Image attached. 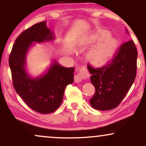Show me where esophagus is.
<instances>
[{
  "instance_id": "esophagus-1",
  "label": "esophagus",
  "mask_w": 146,
  "mask_h": 146,
  "mask_svg": "<svg viewBox=\"0 0 146 146\" xmlns=\"http://www.w3.org/2000/svg\"><path fill=\"white\" fill-rule=\"evenodd\" d=\"M90 76V73L88 72L86 66H83L80 68V71L74 77V80L76 83H80L84 79L88 78Z\"/></svg>"
}]
</instances>
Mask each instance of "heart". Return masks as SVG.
Returning a JSON list of instances; mask_svg holds the SVG:
<instances>
[{
  "instance_id": "1",
  "label": "heart",
  "mask_w": 146,
  "mask_h": 146,
  "mask_svg": "<svg viewBox=\"0 0 146 146\" xmlns=\"http://www.w3.org/2000/svg\"><path fill=\"white\" fill-rule=\"evenodd\" d=\"M116 45L115 40L107 38L90 52L89 59L97 64L104 63L115 51Z\"/></svg>"
}]
</instances>
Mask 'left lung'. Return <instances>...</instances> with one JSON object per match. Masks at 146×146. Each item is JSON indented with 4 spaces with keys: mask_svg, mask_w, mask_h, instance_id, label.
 Here are the masks:
<instances>
[{
    "mask_svg": "<svg viewBox=\"0 0 146 146\" xmlns=\"http://www.w3.org/2000/svg\"><path fill=\"white\" fill-rule=\"evenodd\" d=\"M137 59L136 46L130 40L119 47L106 64L98 68L87 64L90 81L95 88L90 100L93 108L108 110L119 105L136 78Z\"/></svg>",
    "mask_w": 146,
    "mask_h": 146,
    "instance_id": "1",
    "label": "left lung"
}]
</instances>
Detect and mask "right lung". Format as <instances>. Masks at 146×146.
Masks as SVG:
<instances>
[{
  "mask_svg": "<svg viewBox=\"0 0 146 146\" xmlns=\"http://www.w3.org/2000/svg\"><path fill=\"white\" fill-rule=\"evenodd\" d=\"M53 40L46 22L33 25L18 36L9 57L13 86L31 109L42 114L54 112L63 100L66 86L73 82L74 68H64L54 62L44 76L31 79L25 69V58L33 42Z\"/></svg>",
  "mask_w": 146,
  "mask_h": 146,
  "instance_id": "obj_1",
  "label": "right lung"
}]
</instances>
